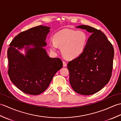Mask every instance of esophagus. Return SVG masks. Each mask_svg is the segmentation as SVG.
Listing matches in <instances>:
<instances>
[{"instance_id":"1","label":"esophagus","mask_w":121,"mask_h":121,"mask_svg":"<svg viewBox=\"0 0 121 121\" xmlns=\"http://www.w3.org/2000/svg\"><path fill=\"white\" fill-rule=\"evenodd\" d=\"M63 65L64 67H65V66H66V65H67V64H66L65 61H63Z\"/></svg>"}]
</instances>
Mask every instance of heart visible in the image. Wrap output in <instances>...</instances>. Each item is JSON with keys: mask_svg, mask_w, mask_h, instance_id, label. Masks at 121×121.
Instances as JSON below:
<instances>
[{"mask_svg": "<svg viewBox=\"0 0 121 121\" xmlns=\"http://www.w3.org/2000/svg\"><path fill=\"white\" fill-rule=\"evenodd\" d=\"M88 35L83 30L65 29L53 36V42L49 43V47L53 53L61 48L63 55L69 59L81 56L85 50L88 43Z\"/></svg>", "mask_w": 121, "mask_h": 121, "instance_id": "b5f03b06", "label": "heart"}]
</instances>
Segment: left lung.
<instances>
[{
    "mask_svg": "<svg viewBox=\"0 0 121 121\" xmlns=\"http://www.w3.org/2000/svg\"><path fill=\"white\" fill-rule=\"evenodd\" d=\"M77 28L91 33L84 52L68 64L70 83L77 93L91 95L100 91L112 75L114 49L100 30L88 25Z\"/></svg>",
    "mask_w": 121,
    "mask_h": 121,
    "instance_id": "obj_1",
    "label": "left lung"
}]
</instances>
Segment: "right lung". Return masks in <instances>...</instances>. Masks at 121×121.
I'll return each instance as SVG.
<instances>
[{"label": "right lung", "instance_id": "1", "mask_svg": "<svg viewBox=\"0 0 121 121\" xmlns=\"http://www.w3.org/2000/svg\"><path fill=\"white\" fill-rule=\"evenodd\" d=\"M50 28L39 25L20 33L7 51L10 80L24 93L39 95L48 88L56 72L62 68L60 58H50L43 47ZM26 46V47L25 46ZM33 47L30 48V46ZM25 47L26 55L19 49Z\"/></svg>", "mask_w": 121, "mask_h": 121}]
</instances>
